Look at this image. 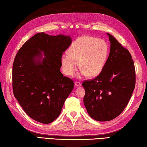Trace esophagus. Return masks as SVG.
<instances>
[{
    "mask_svg": "<svg viewBox=\"0 0 147 147\" xmlns=\"http://www.w3.org/2000/svg\"><path fill=\"white\" fill-rule=\"evenodd\" d=\"M75 85H76L77 87H80L81 86V84L78 81H76L75 82Z\"/></svg>",
    "mask_w": 147,
    "mask_h": 147,
    "instance_id": "esophagus-1",
    "label": "esophagus"
}]
</instances>
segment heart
I'll return each instance as SVG.
<instances>
[{"instance_id": "heart-1", "label": "heart", "mask_w": 147, "mask_h": 147, "mask_svg": "<svg viewBox=\"0 0 147 147\" xmlns=\"http://www.w3.org/2000/svg\"><path fill=\"white\" fill-rule=\"evenodd\" d=\"M109 54V46L103 39L84 36L71 44L68 52L63 53L60 58L62 70L68 76L81 67L77 76L96 77L102 72Z\"/></svg>"}]
</instances>
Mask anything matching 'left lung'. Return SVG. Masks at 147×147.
<instances>
[{"instance_id": "left-lung-1", "label": "left lung", "mask_w": 147, "mask_h": 147, "mask_svg": "<svg viewBox=\"0 0 147 147\" xmlns=\"http://www.w3.org/2000/svg\"><path fill=\"white\" fill-rule=\"evenodd\" d=\"M111 43L109 57L102 72L93 80L82 83L87 112L98 121L112 120L127 106L136 84L133 60L127 49L107 33Z\"/></svg>"}]
</instances>
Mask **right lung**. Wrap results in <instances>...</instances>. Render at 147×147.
<instances>
[{"label":"right lung","instance_id":"add662e5","mask_svg":"<svg viewBox=\"0 0 147 147\" xmlns=\"http://www.w3.org/2000/svg\"><path fill=\"white\" fill-rule=\"evenodd\" d=\"M71 41L70 36L37 33L16 55L13 94L26 114L38 122L56 120L74 89L72 80L60 71L61 56Z\"/></svg>","mask_w":147,"mask_h":147}]
</instances>
